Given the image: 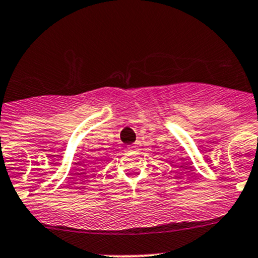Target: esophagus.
<instances>
[{
	"label": "esophagus",
	"mask_w": 258,
	"mask_h": 258,
	"mask_svg": "<svg viewBox=\"0 0 258 258\" xmlns=\"http://www.w3.org/2000/svg\"><path fill=\"white\" fill-rule=\"evenodd\" d=\"M128 151H131V152H137V151H140V144H138V143L131 144V146H128Z\"/></svg>",
	"instance_id": "34e87169"
}]
</instances>
